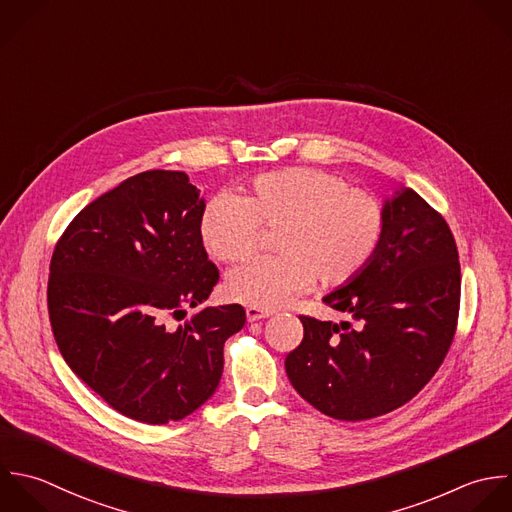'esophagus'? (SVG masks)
Segmentation results:
<instances>
[{
	"instance_id": "esophagus-1",
	"label": "esophagus",
	"mask_w": 512,
	"mask_h": 512,
	"mask_svg": "<svg viewBox=\"0 0 512 512\" xmlns=\"http://www.w3.org/2000/svg\"><path fill=\"white\" fill-rule=\"evenodd\" d=\"M245 315H247V321H249V323H255V321H261V319L271 317L273 311H269V309H259V307H247V309H245Z\"/></svg>"
}]
</instances>
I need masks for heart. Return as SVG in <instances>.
<instances>
[{
  "mask_svg": "<svg viewBox=\"0 0 512 512\" xmlns=\"http://www.w3.org/2000/svg\"><path fill=\"white\" fill-rule=\"evenodd\" d=\"M262 227H279L277 255L257 257L231 271L229 299L273 309L313 287L315 279L337 287L353 281L375 257L385 213L379 199L351 189L341 175L295 167L257 177L239 195H215L203 207L199 235L219 261L247 259Z\"/></svg>",
  "mask_w": 512,
  "mask_h": 512,
  "instance_id": "1",
  "label": "heart"
}]
</instances>
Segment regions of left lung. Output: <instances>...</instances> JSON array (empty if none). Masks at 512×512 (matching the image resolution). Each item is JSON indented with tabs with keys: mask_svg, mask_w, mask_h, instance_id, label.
I'll return each instance as SVG.
<instances>
[{
	"mask_svg": "<svg viewBox=\"0 0 512 512\" xmlns=\"http://www.w3.org/2000/svg\"><path fill=\"white\" fill-rule=\"evenodd\" d=\"M385 231L371 263L323 303L353 319L301 317L287 355L295 391L323 415L365 421L411 401L453 343L461 265L447 221L411 187L383 203Z\"/></svg>",
	"mask_w": 512,
	"mask_h": 512,
	"instance_id": "obj_1",
	"label": "left lung"
}]
</instances>
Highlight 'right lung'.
<instances>
[{"mask_svg":"<svg viewBox=\"0 0 512 512\" xmlns=\"http://www.w3.org/2000/svg\"><path fill=\"white\" fill-rule=\"evenodd\" d=\"M203 207L187 173L143 171L81 209L51 257L47 309L61 357L139 423L199 409L221 381L225 341L245 325L241 305L199 307L219 281L199 235Z\"/></svg>","mask_w":512,"mask_h":512,"instance_id":"add662e5","label":"right lung"}]
</instances>
